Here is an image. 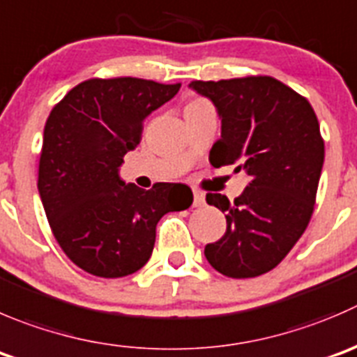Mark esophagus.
Here are the masks:
<instances>
[{
    "label": "esophagus",
    "instance_id": "esophagus-1",
    "mask_svg": "<svg viewBox=\"0 0 357 357\" xmlns=\"http://www.w3.org/2000/svg\"><path fill=\"white\" fill-rule=\"evenodd\" d=\"M204 202H206V195H204V192H200V190H193V206L200 207L204 206Z\"/></svg>",
    "mask_w": 357,
    "mask_h": 357
}]
</instances>
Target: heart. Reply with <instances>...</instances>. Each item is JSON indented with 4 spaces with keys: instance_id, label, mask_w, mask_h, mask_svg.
<instances>
[{
    "instance_id": "b5f03b06",
    "label": "heart",
    "mask_w": 357,
    "mask_h": 357,
    "mask_svg": "<svg viewBox=\"0 0 357 357\" xmlns=\"http://www.w3.org/2000/svg\"><path fill=\"white\" fill-rule=\"evenodd\" d=\"M195 102H204V101H193V102H190V105H195Z\"/></svg>"
}]
</instances>
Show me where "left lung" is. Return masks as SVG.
<instances>
[{
  "mask_svg": "<svg viewBox=\"0 0 357 357\" xmlns=\"http://www.w3.org/2000/svg\"><path fill=\"white\" fill-rule=\"evenodd\" d=\"M190 89L211 99L221 119L211 164H238L235 172L249 176L234 202L206 195L225 213L227 231L204 255L227 278H256L284 259L312 216L324 162L319 122L305 98L272 76L195 79Z\"/></svg>",
  "mask_w": 357,
  "mask_h": 357,
  "instance_id": "8db88e82",
  "label": "left lung"
}]
</instances>
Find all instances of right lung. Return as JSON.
I'll return each instance as SVG.
<instances>
[{"instance_id": "add662e5", "label": "right lung", "mask_w": 357, "mask_h": 357, "mask_svg": "<svg viewBox=\"0 0 357 357\" xmlns=\"http://www.w3.org/2000/svg\"><path fill=\"white\" fill-rule=\"evenodd\" d=\"M181 83L92 78L54 106L43 130L38 192L54 237L75 265L106 279L134 274L150 259L164 214L192 206L179 183L137 188L120 178L143 122Z\"/></svg>"}]
</instances>
